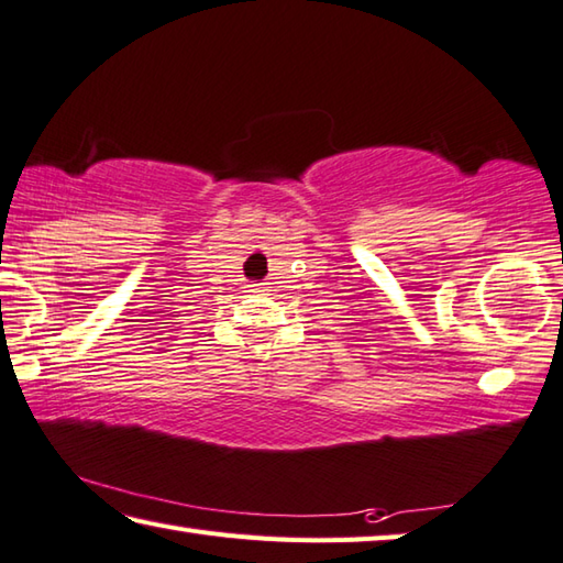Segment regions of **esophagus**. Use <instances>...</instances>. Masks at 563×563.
Returning <instances> with one entry per match:
<instances>
[{
  "instance_id": "esophagus-1",
  "label": "esophagus",
  "mask_w": 563,
  "mask_h": 563,
  "mask_svg": "<svg viewBox=\"0 0 563 563\" xmlns=\"http://www.w3.org/2000/svg\"><path fill=\"white\" fill-rule=\"evenodd\" d=\"M268 285H271V283H251V285H249V288H251V292H258V295H265V292H268Z\"/></svg>"
}]
</instances>
